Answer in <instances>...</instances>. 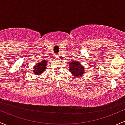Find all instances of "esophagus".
<instances>
[{
  "instance_id": "obj_1",
  "label": "esophagus",
  "mask_w": 125,
  "mask_h": 125,
  "mask_svg": "<svg viewBox=\"0 0 125 125\" xmlns=\"http://www.w3.org/2000/svg\"><path fill=\"white\" fill-rule=\"evenodd\" d=\"M55 57H56V58H59V55H55Z\"/></svg>"
}]
</instances>
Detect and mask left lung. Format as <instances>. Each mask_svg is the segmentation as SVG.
I'll use <instances>...</instances> for the list:
<instances>
[{
    "mask_svg": "<svg viewBox=\"0 0 125 125\" xmlns=\"http://www.w3.org/2000/svg\"><path fill=\"white\" fill-rule=\"evenodd\" d=\"M69 70L74 77H80L85 73V69L79 61H73L69 63Z\"/></svg>",
    "mask_w": 125,
    "mask_h": 125,
    "instance_id": "obj_1",
    "label": "left lung"
}]
</instances>
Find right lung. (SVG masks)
<instances>
[{"mask_svg": "<svg viewBox=\"0 0 125 125\" xmlns=\"http://www.w3.org/2000/svg\"><path fill=\"white\" fill-rule=\"evenodd\" d=\"M47 65V61L46 60H42L40 62H37V64L33 67L32 72L34 74L39 75L43 73L46 70V65Z\"/></svg>", "mask_w": 125, "mask_h": 125, "instance_id": "obj_1", "label": "right lung"}]
</instances>
